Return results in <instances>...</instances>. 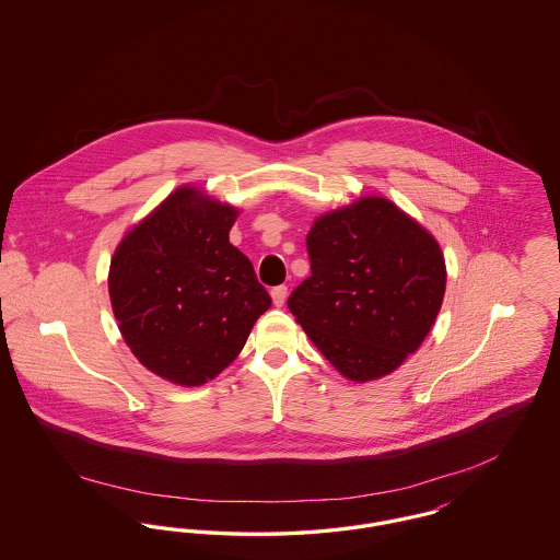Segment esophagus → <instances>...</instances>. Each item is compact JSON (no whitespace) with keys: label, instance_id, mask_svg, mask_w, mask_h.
Wrapping results in <instances>:
<instances>
[{"label":"esophagus","instance_id":"obj_1","mask_svg":"<svg viewBox=\"0 0 560 560\" xmlns=\"http://www.w3.org/2000/svg\"><path fill=\"white\" fill-rule=\"evenodd\" d=\"M270 295H272L275 306H283V304H285V298H288V288H285V285H277V288L270 290Z\"/></svg>","mask_w":560,"mask_h":560}]
</instances>
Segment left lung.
<instances>
[{
  "label": "left lung",
  "mask_w": 560,
  "mask_h": 560,
  "mask_svg": "<svg viewBox=\"0 0 560 560\" xmlns=\"http://www.w3.org/2000/svg\"><path fill=\"white\" fill-rule=\"evenodd\" d=\"M311 277L288 306L350 382L395 372L436 319L447 268L436 240L390 199L323 213L306 235Z\"/></svg>",
  "instance_id": "left-lung-1"
}]
</instances>
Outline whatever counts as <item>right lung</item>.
<instances>
[{"instance_id":"1","label":"right lung","mask_w":560,"mask_h":560,"mask_svg":"<svg viewBox=\"0 0 560 560\" xmlns=\"http://www.w3.org/2000/svg\"><path fill=\"white\" fill-rule=\"evenodd\" d=\"M240 210L176 188L119 241L108 295L133 357L167 382L201 386L226 370L270 308L252 262L229 241Z\"/></svg>"}]
</instances>
